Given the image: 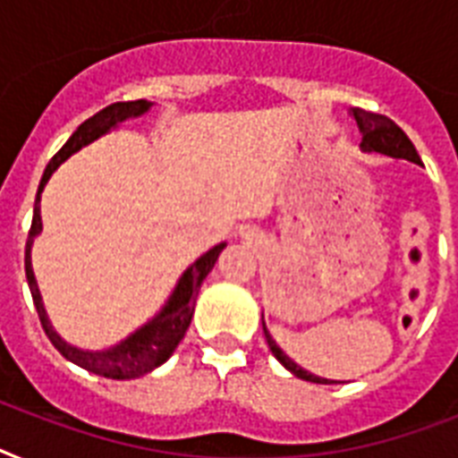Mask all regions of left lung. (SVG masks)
Listing matches in <instances>:
<instances>
[{
	"instance_id": "left-lung-1",
	"label": "left lung",
	"mask_w": 458,
	"mask_h": 458,
	"mask_svg": "<svg viewBox=\"0 0 458 458\" xmlns=\"http://www.w3.org/2000/svg\"><path fill=\"white\" fill-rule=\"evenodd\" d=\"M352 116H354L356 125H359V131H361V149L363 152H377L385 154V157L392 158H406V161H413V164H420V157L416 152V147L409 138H406V132L399 128L392 118L380 116V114H370V111L363 109H352ZM264 335L266 342H268V347H271L273 356L278 359L283 366H285L290 373H294L301 380H309V383H320V385H330L335 380H327V377H318L304 370L301 366L290 359V356L278 347V342L273 340L271 333H268V327L264 323Z\"/></svg>"
}]
</instances>
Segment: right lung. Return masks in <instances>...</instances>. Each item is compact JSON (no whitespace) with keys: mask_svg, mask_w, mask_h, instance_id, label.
I'll use <instances>...</instances> for the list:
<instances>
[{"mask_svg":"<svg viewBox=\"0 0 458 458\" xmlns=\"http://www.w3.org/2000/svg\"><path fill=\"white\" fill-rule=\"evenodd\" d=\"M149 109H152V102H147V99H138V102H116L99 111V114H95L92 118H88L85 123L78 125V131L68 138L66 145L61 147L59 152L54 154L52 161L47 164L45 175L39 180L38 199H35V208H32V225L30 233H28V242H25V278H28V285H30L32 301H35L39 323L45 327L47 337L52 340L54 347L59 349L68 361L78 363L81 369L89 370V373L111 377V380H131V377L145 376L149 370L158 369V366L175 352L180 340L185 337L187 327H190V320H192L194 313V301H197L201 283H204V278H207L216 261H218V254L223 251L225 242L216 244L214 250H208L207 254H201V257L180 276L178 285H175L173 294L168 297L165 306L149 320V323H145V326L140 327V330H135L131 337H125L123 342H118L116 347L104 349V352H88V349L73 347V344H68V342L54 330L49 318H47L45 304H42V297H39L38 290V280H35V273H32L30 247L32 240H35V237L39 235V230H42L39 194L45 190L47 180L52 178V173L56 171L71 154H75L78 149L89 145V142H95L97 138L106 135V132H109L111 128H116L118 123H123L128 118L142 116V114H147Z\"/></svg>","mask_w":458,"mask_h":458,"instance_id":"1","label":"right lung"}]
</instances>
